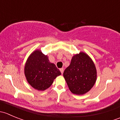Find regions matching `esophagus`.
I'll return each mask as SVG.
<instances>
[{
  "label": "esophagus",
  "mask_w": 120,
  "mask_h": 120,
  "mask_svg": "<svg viewBox=\"0 0 120 120\" xmlns=\"http://www.w3.org/2000/svg\"><path fill=\"white\" fill-rule=\"evenodd\" d=\"M60 72H61V74L63 73V72H64V68H60Z\"/></svg>",
  "instance_id": "1"
}]
</instances>
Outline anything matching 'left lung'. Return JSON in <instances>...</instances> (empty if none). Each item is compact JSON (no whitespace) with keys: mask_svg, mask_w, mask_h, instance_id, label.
I'll list each match as a JSON object with an SVG mask.
<instances>
[{"mask_svg":"<svg viewBox=\"0 0 120 120\" xmlns=\"http://www.w3.org/2000/svg\"><path fill=\"white\" fill-rule=\"evenodd\" d=\"M63 76L70 91L75 95H81L94 86L97 72L90 57L80 52L72 57L70 66L64 71Z\"/></svg>","mask_w":120,"mask_h":120,"instance_id":"obj_1","label":"left lung"}]
</instances>
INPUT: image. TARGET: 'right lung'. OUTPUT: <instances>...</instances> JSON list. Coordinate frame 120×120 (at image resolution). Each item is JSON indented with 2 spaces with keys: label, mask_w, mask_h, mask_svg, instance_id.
I'll return each mask as SVG.
<instances>
[{
  "label": "right lung",
  "mask_w": 120,
  "mask_h": 120,
  "mask_svg": "<svg viewBox=\"0 0 120 120\" xmlns=\"http://www.w3.org/2000/svg\"><path fill=\"white\" fill-rule=\"evenodd\" d=\"M24 74L28 82L38 90H45L52 85L54 79L61 75L54 64L39 50L30 54L25 63Z\"/></svg>",
  "instance_id": "right-lung-1"
}]
</instances>
